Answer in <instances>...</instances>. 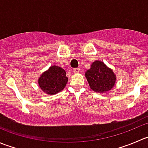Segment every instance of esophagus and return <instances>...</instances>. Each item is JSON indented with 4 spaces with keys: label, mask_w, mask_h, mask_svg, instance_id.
Wrapping results in <instances>:
<instances>
[{
    "label": "esophagus",
    "mask_w": 148,
    "mask_h": 148,
    "mask_svg": "<svg viewBox=\"0 0 148 148\" xmlns=\"http://www.w3.org/2000/svg\"><path fill=\"white\" fill-rule=\"evenodd\" d=\"M73 73L74 74H77V73L79 72V68H75V69H73Z\"/></svg>",
    "instance_id": "obj_1"
}]
</instances>
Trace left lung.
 <instances>
[{"label":"left lung","instance_id":"1","mask_svg":"<svg viewBox=\"0 0 148 148\" xmlns=\"http://www.w3.org/2000/svg\"><path fill=\"white\" fill-rule=\"evenodd\" d=\"M85 77L90 88L99 93L111 90L116 79L113 70L101 61H95L85 72Z\"/></svg>","mask_w":148,"mask_h":148}]
</instances>
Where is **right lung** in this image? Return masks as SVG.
<instances>
[{
    "label": "right lung",
    "instance_id": "right-lung-1",
    "mask_svg": "<svg viewBox=\"0 0 148 148\" xmlns=\"http://www.w3.org/2000/svg\"><path fill=\"white\" fill-rule=\"evenodd\" d=\"M67 82L68 77L66 76L65 70L58 66H51L38 79L40 89L48 95H55L61 92Z\"/></svg>",
    "mask_w": 148,
    "mask_h": 148
}]
</instances>
